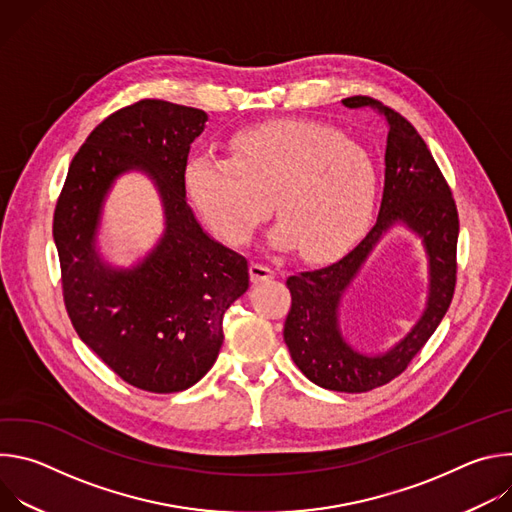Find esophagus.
Here are the masks:
<instances>
[{"label":"esophagus","mask_w":512,"mask_h":512,"mask_svg":"<svg viewBox=\"0 0 512 512\" xmlns=\"http://www.w3.org/2000/svg\"><path fill=\"white\" fill-rule=\"evenodd\" d=\"M249 273H251V281L253 283L269 281V279L275 277V269L271 265H265V263H251Z\"/></svg>","instance_id":"34e87169"}]
</instances>
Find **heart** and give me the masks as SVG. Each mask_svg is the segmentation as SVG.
Here are the masks:
<instances>
[{
	"label": "heart",
	"mask_w": 512,
	"mask_h": 512,
	"mask_svg": "<svg viewBox=\"0 0 512 512\" xmlns=\"http://www.w3.org/2000/svg\"><path fill=\"white\" fill-rule=\"evenodd\" d=\"M188 198L233 245L247 243L273 208L271 239L308 261L348 251L367 231L379 192L371 154L316 121H279L237 131L229 158L204 150L184 170Z\"/></svg>",
	"instance_id": "obj_1"
}]
</instances>
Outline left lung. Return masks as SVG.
<instances>
[{
	"instance_id": "left-lung-1",
	"label": "left lung",
	"mask_w": 512,
	"mask_h": 512,
	"mask_svg": "<svg viewBox=\"0 0 512 512\" xmlns=\"http://www.w3.org/2000/svg\"><path fill=\"white\" fill-rule=\"evenodd\" d=\"M348 109H375L387 119L385 188L375 227L340 261L287 277L291 308L283 340L298 369L318 387L340 393H367L399 377L446 316L456 287L458 208L417 129L397 111L373 97H348ZM395 224L422 237L430 265L428 306L412 332L391 351L369 357L342 338L337 308L345 287Z\"/></svg>"
}]
</instances>
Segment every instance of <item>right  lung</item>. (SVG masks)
Instances as JSON below:
<instances>
[{"label":"right lung","instance_id":"obj_1","mask_svg":"<svg viewBox=\"0 0 512 512\" xmlns=\"http://www.w3.org/2000/svg\"><path fill=\"white\" fill-rule=\"evenodd\" d=\"M208 115L143 99L101 121L72 158L52 235L62 296L81 340L125 383L150 393L196 385L223 346V316L249 287L243 255L210 239L186 200L184 170ZM141 169L159 186L167 231L131 270L96 253L102 200L112 182Z\"/></svg>","mask_w":512,"mask_h":512}]
</instances>
